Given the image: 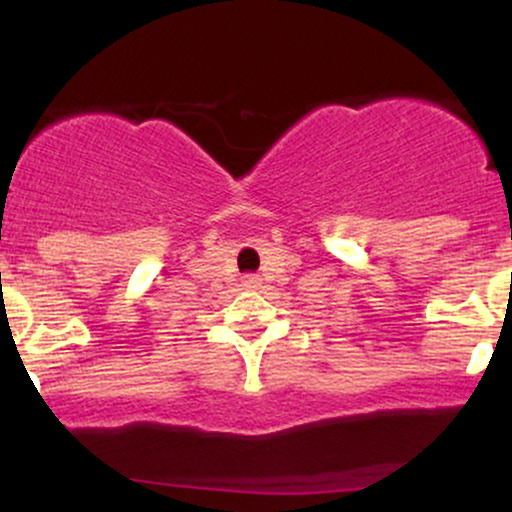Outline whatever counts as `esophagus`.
<instances>
[{"label": "esophagus", "mask_w": 512, "mask_h": 512, "mask_svg": "<svg viewBox=\"0 0 512 512\" xmlns=\"http://www.w3.org/2000/svg\"><path fill=\"white\" fill-rule=\"evenodd\" d=\"M260 281L262 279L257 274H245L243 276V286H245V289H257V286H262Z\"/></svg>", "instance_id": "obj_1"}]
</instances>
